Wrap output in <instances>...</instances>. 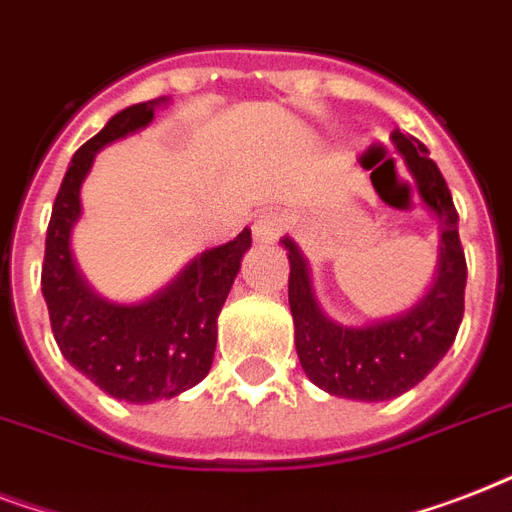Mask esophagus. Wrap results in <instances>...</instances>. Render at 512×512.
<instances>
[{"label":"esophagus","mask_w":512,"mask_h":512,"mask_svg":"<svg viewBox=\"0 0 512 512\" xmlns=\"http://www.w3.org/2000/svg\"><path fill=\"white\" fill-rule=\"evenodd\" d=\"M287 228V217L281 212H260L255 217V225H252V233L260 244H271L273 239H279V233Z\"/></svg>","instance_id":"esophagus-1"}]
</instances>
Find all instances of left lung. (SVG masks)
<instances>
[{"label": "left lung", "mask_w": 512, "mask_h": 512, "mask_svg": "<svg viewBox=\"0 0 512 512\" xmlns=\"http://www.w3.org/2000/svg\"><path fill=\"white\" fill-rule=\"evenodd\" d=\"M390 140L404 156L422 204L438 217L441 228L436 279L420 303L393 319L372 321L364 327L337 324L316 303L311 271L297 244L281 239L289 249V308L295 319L300 364L313 385L353 401H388L425 380L452 348L465 313L468 265L449 185L420 140L398 130Z\"/></svg>", "instance_id": "8db88e82"}]
</instances>
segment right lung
<instances>
[{"instance_id":"right-lung-1","label":"right lung","mask_w":512,"mask_h":512,"mask_svg":"<svg viewBox=\"0 0 512 512\" xmlns=\"http://www.w3.org/2000/svg\"><path fill=\"white\" fill-rule=\"evenodd\" d=\"M164 98L119 111L74 154L52 204L42 265V295L52 335L74 369L108 396L130 404L172 398L207 377L217 345V313L252 244L249 228L223 247L207 249L172 284L143 303H111L82 279L71 255L79 220V188L100 148L143 130Z\"/></svg>"}]
</instances>
